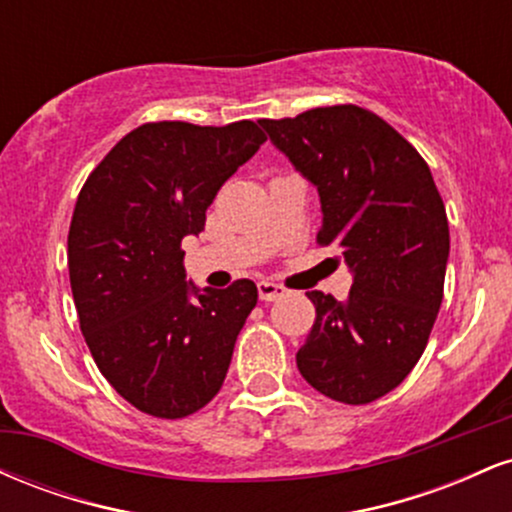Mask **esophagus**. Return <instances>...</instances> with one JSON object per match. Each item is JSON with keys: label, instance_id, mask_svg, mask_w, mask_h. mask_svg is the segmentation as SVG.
<instances>
[{"label": "esophagus", "instance_id": "obj_1", "mask_svg": "<svg viewBox=\"0 0 512 512\" xmlns=\"http://www.w3.org/2000/svg\"><path fill=\"white\" fill-rule=\"evenodd\" d=\"M257 291H260L262 301H279V298L286 296L284 286L274 284V281H260V284H257Z\"/></svg>", "mask_w": 512, "mask_h": 512}]
</instances>
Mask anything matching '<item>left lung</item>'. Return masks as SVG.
Instances as JSON below:
<instances>
[{
  "instance_id": "8db88e82",
  "label": "left lung",
  "mask_w": 512,
  "mask_h": 512,
  "mask_svg": "<svg viewBox=\"0 0 512 512\" xmlns=\"http://www.w3.org/2000/svg\"><path fill=\"white\" fill-rule=\"evenodd\" d=\"M260 125L317 190V240L354 276L344 303L308 293L315 325L298 370L325 397L368 404L395 390L426 349L450 255L445 204L419 151L370 110L332 105Z\"/></svg>"
}]
</instances>
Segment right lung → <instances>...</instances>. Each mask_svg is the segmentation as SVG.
Returning a JSON list of instances; mask_svg holds the SVG:
<instances>
[{"label": "right lung", "instance_id": "add662e5", "mask_svg": "<svg viewBox=\"0 0 512 512\" xmlns=\"http://www.w3.org/2000/svg\"><path fill=\"white\" fill-rule=\"evenodd\" d=\"M267 142L250 120L226 127L149 122L88 175L69 226V281L79 325L117 395L144 414L182 419L221 390L257 286L187 281L182 238Z\"/></svg>", "mask_w": 512, "mask_h": 512}]
</instances>
